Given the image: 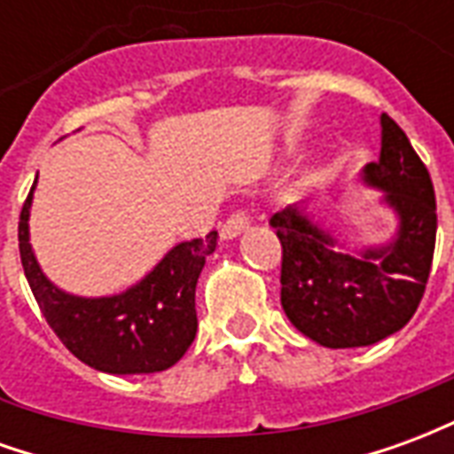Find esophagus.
<instances>
[{"instance_id":"esophagus-1","label":"esophagus","mask_w":454,"mask_h":454,"mask_svg":"<svg viewBox=\"0 0 454 454\" xmlns=\"http://www.w3.org/2000/svg\"><path fill=\"white\" fill-rule=\"evenodd\" d=\"M247 226H250V218H247L246 211H233L231 218L223 223V228H221V236L226 238V240H231V238L240 236Z\"/></svg>"}]
</instances>
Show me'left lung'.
<instances>
[{
  "mask_svg": "<svg viewBox=\"0 0 454 454\" xmlns=\"http://www.w3.org/2000/svg\"><path fill=\"white\" fill-rule=\"evenodd\" d=\"M367 187L399 218L391 243L342 250L301 207L270 218L282 243V309L324 348H362L384 340L416 314L435 250V192L426 165L399 129L381 114L380 160L362 169Z\"/></svg>",
  "mask_w": 454,
  "mask_h": 454,
  "instance_id": "left-lung-1",
  "label": "left lung"
}]
</instances>
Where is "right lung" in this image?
I'll use <instances>...</instances> for the list:
<instances>
[{
    "label": "right lung",
    "instance_id": "1",
    "mask_svg": "<svg viewBox=\"0 0 454 454\" xmlns=\"http://www.w3.org/2000/svg\"><path fill=\"white\" fill-rule=\"evenodd\" d=\"M34 189L19 218V253L41 314L77 360L109 374H150L172 367L197 335V279L216 250V231L179 243L140 279L114 296L67 294L43 275L28 243Z\"/></svg>",
    "mask_w": 454,
    "mask_h": 454
}]
</instances>
